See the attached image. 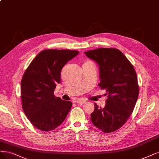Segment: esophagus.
<instances>
[{
	"label": "esophagus",
	"mask_w": 159,
	"mask_h": 159,
	"mask_svg": "<svg viewBox=\"0 0 159 159\" xmlns=\"http://www.w3.org/2000/svg\"><path fill=\"white\" fill-rule=\"evenodd\" d=\"M85 102V101L83 100V99H78V100L76 101V103L80 104V105H81V104H84Z\"/></svg>",
	"instance_id": "1"
}]
</instances>
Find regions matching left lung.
<instances>
[{
    "mask_svg": "<svg viewBox=\"0 0 159 159\" xmlns=\"http://www.w3.org/2000/svg\"><path fill=\"white\" fill-rule=\"evenodd\" d=\"M86 56L99 66L100 83L105 90L107 104L91 114L94 125L104 133L121 128L132 114L139 95V85L134 66L117 48H98L85 52Z\"/></svg>",
    "mask_w": 159,
    "mask_h": 159,
    "instance_id": "left-lung-1",
    "label": "left lung"
}]
</instances>
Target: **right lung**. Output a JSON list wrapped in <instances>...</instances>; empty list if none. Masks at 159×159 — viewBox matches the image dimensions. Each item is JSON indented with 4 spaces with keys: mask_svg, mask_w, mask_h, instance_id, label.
I'll return each instance as SVG.
<instances>
[{
    "mask_svg": "<svg viewBox=\"0 0 159 159\" xmlns=\"http://www.w3.org/2000/svg\"><path fill=\"white\" fill-rule=\"evenodd\" d=\"M78 51L46 49L40 52L27 67L21 81V98L24 112L34 126L48 132L65 120L72 102L54 95L61 72Z\"/></svg>",
    "mask_w": 159,
    "mask_h": 159,
    "instance_id": "add662e5",
    "label": "right lung"
}]
</instances>
